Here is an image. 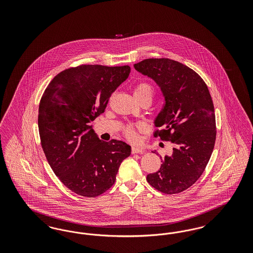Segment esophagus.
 I'll return each instance as SVG.
<instances>
[{"instance_id": "obj_1", "label": "esophagus", "mask_w": 253, "mask_h": 253, "mask_svg": "<svg viewBox=\"0 0 253 253\" xmlns=\"http://www.w3.org/2000/svg\"><path fill=\"white\" fill-rule=\"evenodd\" d=\"M144 152V150L140 147H136V146H132V154H143Z\"/></svg>"}]
</instances>
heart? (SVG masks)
Instances as JSON below:
<instances>
[{"mask_svg": "<svg viewBox=\"0 0 253 253\" xmlns=\"http://www.w3.org/2000/svg\"><path fill=\"white\" fill-rule=\"evenodd\" d=\"M153 94H154L153 87L151 85L148 84H145V83L136 85L133 89V96L137 99V101L141 100L142 98H145V97H149V98L152 99ZM136 130L143 131L144 130L143 125L142 124H137V125L134 126L132 124H129V125L125 126V128H124V134L129 140L136 141L137 138H138Z\"/></svg>", "mask_w": 253, "mask_h": 253, "instance_id": "b5f03b06", "label": "heart"}]
</instances>
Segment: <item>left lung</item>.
Returning <instances> with one entry per match:
<instances>
[{
	"mask_svg": "<svg viewBox=\"0 0 253 253\" xmlns=\"http://www.w3.org/2000/svg\"><path fill=\"white\" fill-rule=\"evenodd\" d=\"M133 67L160 88L165 103L154 121L161 128L155 136L173 145L171 155L160 157L159 170L148 174L147 181L161 193H181L201 176L214 148L215 114L210 91L197 73L175 60L147 59Z\"/></svg>",
	"mask_w": 253,
	"mask_h": 253,
	"instance_id": "left-lung-1",
	"label": "left lung"
}]
</instances>
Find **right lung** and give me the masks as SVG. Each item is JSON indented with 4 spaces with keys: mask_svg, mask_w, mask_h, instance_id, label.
I'll use <instances>...</instances> for the list:
<instances>
[{
    "mask_svg": "<svg viewBox=\"0 0 253 253\" xmlns=\"http://www.w3.org/2000/svg\"><path fill=\"white\" fill-rule=\"evenodd\" d=\"M131 68L81 65L58 74L39 106L41 143L50 167L70 191L96 197L115 183L131 146L117 139L100 140L93 130L109 97L127 80Z\"/></svg>",
    "mask_w": 253,
    "mask_h": 253,
    "instance_id": "right-lung-1",
    "label": "right lung"
}]
</instances>
